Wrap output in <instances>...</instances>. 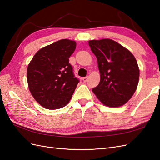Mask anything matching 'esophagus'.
<instances>
[{
  "mask_svg": "<svg viewBox=\"0 0 160 160\" xmlns=\"http://www.w3.org/2000/svg\"><path fill=\"white\" fill-rule=\"evenodd\" d=\"M88 77H85L83 78V81L84 82V83H85V82L88 81Z\"/></svg>",
  "mask_w": 160,
  "mask_h": 160,
  "instance_id": "obj_1",
  "label": "esophagus"
}]
</instances>
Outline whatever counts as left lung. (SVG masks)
I'll return each instance as SVG.
<instances>
[{"mask_svg":"<svg viewBox=\"0 0 160 160\" xmlns=\"http://www.w3.org/2000/svg\"><path fill=\"white\" fill-rule=\"evenodd\" d=\"M98 59L100 82L92 89L101 103L111 108L126 103L136 91L139 69L126 48L109 38L89 41Z\"/></svg>","mask_w":160,"mask_h":160,"instance_id":"8db88e82","label":"left lung"}]
</instances>
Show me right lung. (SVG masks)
<instances>
[{
    "mask_svg": "<svg viewBox=\"0 0 160 160\" xmlns=\"http://www.w3.org/2000/svg\"><path fill=\"white\" fill-rule=\"evenodd\" d=\"M76 42L61 39L41 49L28 65V88L37 102L48 109L64 107L79 83L69 58Z\"/></svg>",
    "mask_w": 160,
    "mask_h": 160,
    "instance_id": "right-lung-1",
    "label": "right lung"
}]
</instances>
